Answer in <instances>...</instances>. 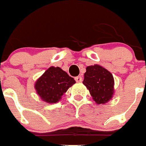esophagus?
Here are the masks:
<instances>
[{
	"label": "esophagus",
	"mask_w": 146,
	"mask_h": 146,
	"mask_svg": "<svg viewBox=\"0 0 146 146\" xmlns=\"http://www.w3.org/2000/svg\"><path fill=\"white\" fill-rule=\"evenodd\" d=\"M75 80H76V82H81L82 81V78L80 76H78L75 77Z\"/></svg>",
	"instance_id": "obj_1"
}]
</instances>
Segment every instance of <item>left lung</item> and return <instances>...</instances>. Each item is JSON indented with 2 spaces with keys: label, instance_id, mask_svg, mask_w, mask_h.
<instances>
[{
  "label": "left lung",
  "instance_id": "left-lung-1",
  "mask_svg": "<svg viewBox=\"0 0 146 146\" xmlns=\"http://www.w3.org/2000/svg\"><path fill=\"white\" fill-rule=\"evenodd\" d=\"M83 84L89 90L96 104H105L114 94V78L112 74L99 65L87 66Z\"/></svg>",
  "mask_w": 146,
  "mask_h": 146
}]
</instances>
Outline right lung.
<instances>
[{
    "instance_id": "1",
    "label": "right lung",
    "mask_w": 146,
    "mask_h": 146,
    "mask_svg": "<svg viewBox=\"0 0 146 146\" xmlns=\"http://www.w3.org/2000/svg\"><path fill=\"white\" fill-rule=\"evenodd\" d=\"M75 84V80L59 67H50L35 84L36 92L43 101L56 103Z\"/></svg>"
}]
</instances>
